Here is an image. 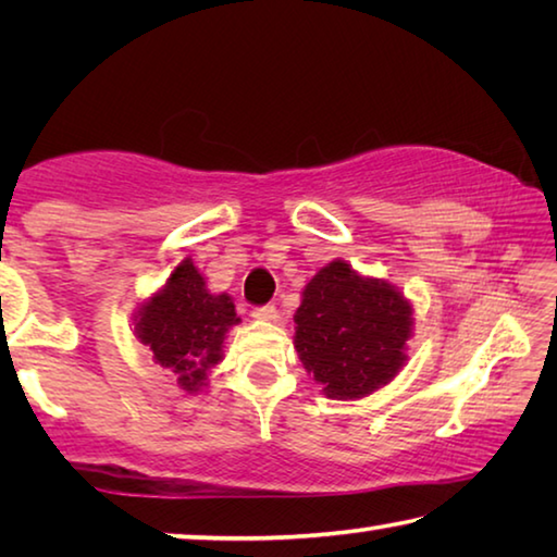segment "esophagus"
Instances as JSON below:
<instances>
[{
  "label": "esophagus",
  "mask_w": 557,
  "mask_h": 557,
  "mask_svg": "<svg viewBox=\"0 0 557 557\" xmlns=\"http://www.w3.org/2000/svg\"><path fill=\"white\" fill-rule=\"evenodd\" d=\"M277 309L275 305H265V307H256L252 309V319H258V322H277Z\"/></svg>",
  "instance_id": "obj_1"
}]
</instances>
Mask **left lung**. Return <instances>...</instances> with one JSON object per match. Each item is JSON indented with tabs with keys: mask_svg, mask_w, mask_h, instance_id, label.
Listing matches in <instances>:
<instances>
[{
	"mask_svg": "<svg viewBox=\"0 0 557 557\" xmlns=\"http://www.w3.org/2000/svg\"><path fill=\"white\" fill-rule=\"evenodd\" d=\"M412 324V301L398 287L338 258L301 289L295 348L326 398L358 400L400 373Z\"/></svg>",
	"mask_w": 557,
	"mask_h": 557,
	"instance_id": "left-lung-1",
	"label": "left lung"
}]
</instances>
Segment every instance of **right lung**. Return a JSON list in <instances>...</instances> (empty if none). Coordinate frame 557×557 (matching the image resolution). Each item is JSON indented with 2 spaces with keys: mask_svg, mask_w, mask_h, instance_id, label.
Returning <instances> with one entry per match:
<instances>
[{
  "mask_svg": "<svg viewBox=\"0 0 557 557\" xmlns=\"http://www.w3.org/2000/svg\"><path fill=\"white\" fill-rule=\"evenodd\" d=\"M240 324L233 299L213 295L201 270L184 258L166 285L135 312V336L152 351L154 363L174 373L184 393H201L209 371L223 361L228 329Z\"/></svg>",
  "mask_w": 557,
  "mask_h": 557,
  "instance_id": "1",
  "label": "right lung"
}]
</instances>
